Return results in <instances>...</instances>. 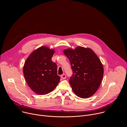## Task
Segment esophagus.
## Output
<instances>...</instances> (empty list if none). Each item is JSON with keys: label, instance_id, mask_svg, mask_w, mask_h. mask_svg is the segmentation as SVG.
Here are the masks:
<instances>
[{"label": "esophagus", "instance_id": "esophagus-1", "mask_svg": "<svg viewBox=\"0 0 127 127\" xmlns=\"http://www.w3.org/2000/svg\"><path fill=\"white\" fill-rule=\"evenodd\" d=\"M61 78L62 79H65L66 78V75L65 74H62L61 76Z\"/></svg>", "mask_w": 127, "mask_h": 127}]
</instances>
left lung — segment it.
<instances>
[{
  "mask_svg": "<svg viewBox=\"0 0 127 127\" xmlns=\"http://www.w3.org/2000/svg\"><path fill=\"white\" fill-rule=\"evenodd\" d=\"M63 52L69 59L73 71L69 83L73 92L82 98L92 96L103 78V68L100 59L91 49L80 46L74 50H64Z\"/></svg>",
  "mask_w": 127,
  "mask_h": 127,
  "instance_id": "obj_1",
  "label": "left lung"
}]
</instances>
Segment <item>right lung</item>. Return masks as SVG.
<instances>
[{"label": "right lung", "mask_w": 127, "mask_h": 127, "mask_svg": "<svg viewBox=\"0 0 127 127\" xmlns=\"http://www.w3.org/2000/svg\"><path fill=\"white\" fill-rule=\"evenodd\" d=\"M54 49L42 46L33 51L26 60L23 68L25 79L35 94L46 95L58 84L57 65L52 61Z\"/></svg>", "instance_id": "add662e5"}]
</instances>
